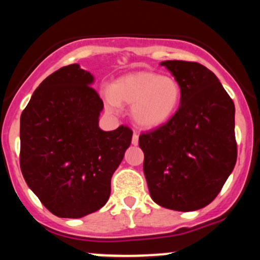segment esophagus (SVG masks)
<instances>
[{
	"label": "esophagus",
	"mask_w": 260,
	"mask_h": 260,
	"mask_svg": "<svg viewBox=\"0 0 260 260\" xmlns=\"http://www.w3.org/2000/svg\"><path fill=\"white\" fill-rule=\"evenodd\" d=\"M138 140H139V134L137 132H134L133 137H132V144L137 145V144H138Z\"/></svg>",
	"instance_id": "obj_1"
}]
</instances>
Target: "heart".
<instances>
[{
    "label": "heart",
    "instance_id": "heart-1",
    "mask_svg": "<svg viewBox=\"0 0 260 260\" xmlns=\"http://www.w3.org/2000/svg\"><path fill=\"white\" fill-rule=\"evenodd\" d=\"M104 96L111 111L120 104L133 105L134 122L150 129L162 126L175 115L181 104L182 89L174 77L139 71L120 77Z\"/></svg>",
    "mask_w": 260,
    "mask_h": 260
}]
</instances>
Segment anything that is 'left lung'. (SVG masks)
Returning a JSON list of instances; mask_svg holds the SVG:
<instances>
[{"instance_id": "obj_1", "label": "left lung", "mask_w": 260, "mask_h": 260, "mask_svg": "<svg viewBox=\"0 0 260 260\" xmlns=\"http://www.w3.org/2000/svg\"><path fill=\"white\" fill-rule=\"evenodd\" d=\"M182 89L178 110L139 136L144 175L156 204L193 211L210 204L237 160L235 105L217 77L197 62L165 61Z\"/></svg>"}]
</instances>
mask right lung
I'll return each mask as SVG.
<instances>
[{
    "label": "right lung",
    "mask_w": 260,
    "mask_h": 260,
    "mask_svg": "<svg viewBox=\"0 0 260 260\" xmlns=\"http://www.w3.org/2000/svg\"><path fill=\"white\" fill-rule=\"evenodd\" d=\"M89 72L73 63L41 82L20 116V170L53 215L78 219L109 201L111 177L132 129L99 128L104 103Z\"/></svg>",
    "instance_id": "obj_1"
}]
</instances>
